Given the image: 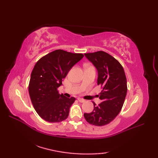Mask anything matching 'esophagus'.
I'll return each mask as SVG.
<instances>
[{
	"instance_id": "obj_1",
	"label": "esophagus",
	"mask_w": 158,
	"mask_h": 158,
	"mask_svg": "<svg viewBox=\"0 0 158 158\" xmlns=\"http://www.w3.org/2000/svg\"><path fill=\"white\" fill-rule=\"evenodd\" d=\"M77 100H78V101L80 102H85V100L83 99V98H77Z\"/></svg>"
}]
</instances>
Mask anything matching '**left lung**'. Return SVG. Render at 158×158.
Here are the masks:
<instances>
[{"mask_svg":"<svg viewBox=\"0 0 158 158\" xmlns=\"http://www.w3.org/2000/svg\"><path fill=\"white\" fill-rule=\"evenodd\" d=\"M98 70L97 83L102 90L98 95L102 102L94 103L91 113H84L85 120L96 126L109 123L122 110L127 94V80L123 68L117 60L105 52L85 53Z\"/></svg>","mask_w":158,"mask_h":158,"instance_id":"8db88e82","label":"left lung"}]
</instances>
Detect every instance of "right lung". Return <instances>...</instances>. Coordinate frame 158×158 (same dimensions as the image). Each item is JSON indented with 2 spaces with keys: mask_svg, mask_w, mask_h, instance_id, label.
Listing matches in <instances>:
<instances>
[{
  "mask_svg": "<svg viewBox=\"0 0 158 158\" xmlns=\"http://www.w3.org/2000/svg\"><path fill=\"white\" fill-rule=\"evenodd\" d=\"M83 56L82 53L57 49L42 57L35 65L29 82V95L36 113L46 122H61L68 117L75 98L60 94L58 88Z\"/></svg>",
  "mask_w": 158,
  "mask_h": 158,
  "instance_id": "add662e5",
  "label": "right lung"
}]
</instances>
